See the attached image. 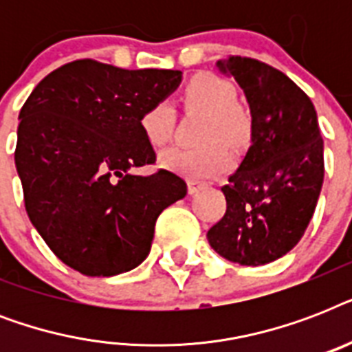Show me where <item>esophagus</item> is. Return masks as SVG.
Returning a JSON list of instances; mask_svg holds the SVG:
<instances>
[{"label": "esophagus", "mask_w": 352, "mask_h": 352, "mask_svg": "<svg viewBox=\"0 0 352 352\" xmlns=\"http://www.w3.org/2000/svg\"><path fill=\"white\" fill-rule=\"evenodd\" d=\"M204 188H208V184H206V182H201V181L188 182V192H190V195H195V193H199L201 190H204Z\"/></svg>", "instance_id": "obj_1"}]
</instances>
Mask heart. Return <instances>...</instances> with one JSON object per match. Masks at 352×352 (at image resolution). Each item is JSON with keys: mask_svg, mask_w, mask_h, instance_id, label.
Returning <instances> with one entry per match:
<instances>
[{"mask_svg": "<svg viewBox=\"0 0 352 352\" xmlns=\"http://www.w3.org/2000/svg\"><path fill=\"white\" fill-rule=\"evenodd\" d=\"M237 93L226 80L210 73H201L190 80L184 89V104L188 109L206 113L201 131L199 148H171L162 153L164 168L190 179H208L226 171L232 166V148L245 142L250 133V120L237 104ZM175 111L168 102H159L140 118L144 137L153 146H164L173 135Z\"/></svg>", "mask_w": 352, "mask_h": 352, "instance_id": "heart-1", "label": "heart"}]
</instances>
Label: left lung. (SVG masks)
Returning <instances> with one entry per match:
<instances>
[{"label":"left lung","instance_id":"left-lung-1","mask_svg":"<svg viewBox=\"0 0 352 352\" xmlns=\"http://www.w3.org/2000/svg\"><path fill=\"white\" fill-rule=\"evenodd\" d=\"M245 91L252 144L221 188L226 212L208 243L232 263L257 267L294 248L323 184V138L311 98L278 69L245 56L217 62Z\"/></svg>","mask_w":352,"mask_h":352}]
</instances>
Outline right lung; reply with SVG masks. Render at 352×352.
<instances>
[{
    "instance_id": "obj_1",
    "label": "right lung",
    "mask_w": 352,
    "mask_h": 352,
    "mask_svg": "<svg viewBox=\"0 0 352 352\" xmlns=\"http://www.w3.org/2000/svg\"><path fill=\"white\" fill-rule=\"evenodd\" d=\"M181 71L76 60L47 74L19 111L16 170L30 223L54 256L85 276H117L148 257L160 212L186 195L155 164L140 118Z\"/></svg>"
}]
</instances>
